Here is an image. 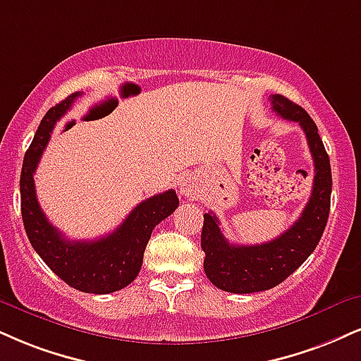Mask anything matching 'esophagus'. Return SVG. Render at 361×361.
<instances>
[{
	"instance_id": "34e87169",
	"label": "esophagus",
	"mask_w": 361,
	"mask_h": 361,
	"mask_svg": "<svg viewBox=\"0 0 361 361\" xmlns=\"http://www.w3.org/2000/svg\"><path fill=\"white\" fill-rule=\"evenodd\" d=\"M178 190H180V195H183L185 198H193L195 195H197V183H195L192 176H185L183 180L180 181Z\"/></svg>"
}]
</instances>
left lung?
<instances>
[{"mask_svg":"<svg viewBox=\"0 0 361 361\" xmlns=\"http://www.w3.org/2000/svg\"><path fill=\"white\" fill-rule=\"evenodd\" d=\"M272 111L282 119L298 123L306 134L314 181L310 202L299 219L274 240L257 245H233L220 230L215 214L203 215L202 250L203 269L214 286L233 294L259 293L276 288L288 279L312 254L323 235L331 202V166L329 156L310 114L284 95H271Z\"/></svg>","mask_w":361,"mask_h":361,"instance_id":"obj_1","label":"left lung"}]
</instances>
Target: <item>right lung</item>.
I'll list each match as a JSON object with an SVG mask.
<instances>
[{
    "instance_id": "add662e5",
    "label": "right lung",
    "mask_w": 361,
    "mask_h": 361,
    "mask_svg": "<svg viewBox=\"0 0 361 361\" xmlns=\"http://www.w3.org/2000/svg\"><path fill=\"white\" fill-rule=\"evenodd\" d=\"M79 92L47 112L23 159L20 176L21 216L30 244L56 276L82 293L109 294L136 279L153 228L180 205L175 190L145 200L109 235L97 240H67L49 222L35 192L33 175L55 123L72 107Z\"/></svg>"
}]
</instances>
